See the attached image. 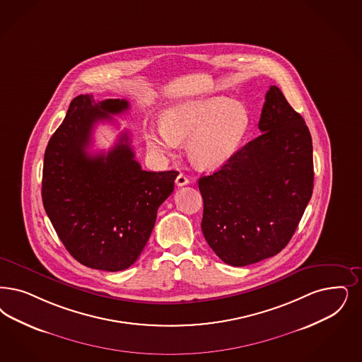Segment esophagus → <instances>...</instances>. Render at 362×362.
Returning a JSON list of instances; mask_svg holds the SVG:
<instances>
[{
  "label": "esophagus",
  "instance_id": "obj_1",
  "mask_svg": "<svg viewBox=\"0 0 362 362\" xmlns=\"http://www.w3.org/2000/svg\"><path fill=\"white\" fill-rule=\"evenodd\" d=\"M176 186H179V187H182V186H186L188 185V182H189V179H188L186 175L183 174V173H179V175L176 176Z\"/></svg>",
  "mask_w": 362,
  "mask_h": 362
}]
</instances>
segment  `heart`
<instances>
[{"mask_svg":"<svg viewBox=\"0 0 362 362\" xmlns=\"http://www.w3.org/2000/svg\"><path fill=\"white\" fill-rule=\"evenodd\" d=\"M251 116L245 104L218 96L191 100L168 108L162 124L146 132L147 146L158 155H171L179 141H187L191 162L202 168H215L227 162L249 134Z\"/></svg>","mask_w":362,"mask_h":362,"instance_id":"1","label":"heart"}]
</instances>
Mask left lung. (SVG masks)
<instances>
[{
	"label": "left lung",
	"instance_id": "1",
	"mask_svg": "<svg viewBox=\"0 0 362 362\" xmlns=\"http://www.w3.org/2000/svg\"><path fill=\"white\" fill-rule=\"evenodd\" d=\"M258 128L259 136L198 182L203 235L223 262L238 267L284 249L313 194L309 128L275 86L266 93Z\"/></svg>",
	"mask_w": 362,
	"mask_h": 362
}]
</instances>
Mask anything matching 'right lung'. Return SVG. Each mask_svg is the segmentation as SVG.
I'll return each mask as SVG.
<instances>
[{"instance_id":"add662e5","label":"right lung","mask_w":362,"mask_h":362,"mask_svg":"<svg viewBox=\"0 0 362 362\" xmlns=\"http://www.w3.org/2000/svg\"><path fill=\"white\" fill-rule=\"evenodd\" d=\"M128 108L127 100L77 96L44 155L47 215L69 254L96 270L120 272L136 262L179 174L141 170L128 132L107 153L88 152L93 127Z\"/></svg>"}]
</instances>
